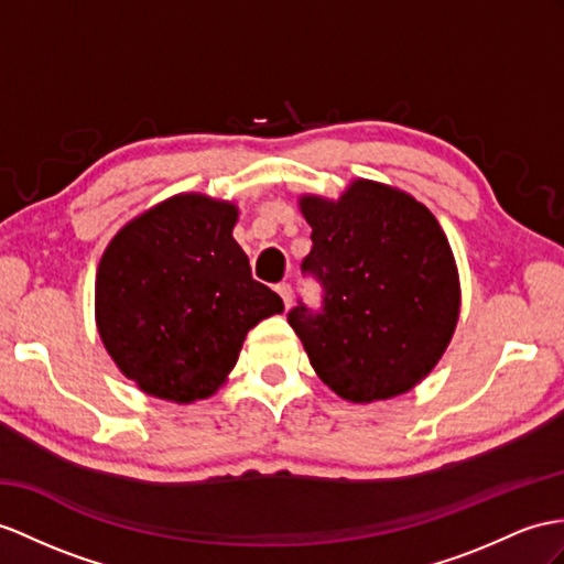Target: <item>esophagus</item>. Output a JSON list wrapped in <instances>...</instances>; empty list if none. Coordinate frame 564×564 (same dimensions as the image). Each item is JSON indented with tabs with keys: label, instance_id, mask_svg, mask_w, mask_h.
I'll use <instances>...</instances> for the list:
<instances>
[{
	"label": "esophagus",
	"instance_id": "1",
	"mask_svg": "<svg viewBox=\"0 0 564 564\" xmlns=\"http://www.w3.org/2000/svg\"><path fill=\"white\" fill-rule=\"evenodd\" d=\"M274 290H278V294L282 296L284 306L290 308V306H292V284H290V282H280L278 286H274Z\"/></svg>",
	"mask_w": 564,
	"mask_h": 564
}]
</instances>
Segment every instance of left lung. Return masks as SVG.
I'll return each mask as SVG.
<instances>
[{
	"label": "left lung",
	"mask_w": 564,
	"mask_h": 564,
	"mask_svg": "<svg viewBox=\"0 0 564 564\" xmlns=\"http://www.w3.org/2000/svg\"><path fill=\"white\" fill-rule=\"evenodd\" d=\"M325 286L321 313L290 311V325L325 386L354 404L416 388L443 359L459 321L455 253L435 215L402 188L354 178L337 200L299 196Z\"/></svg>",
	"instance_id": "8db88e82"
}]
</instances>
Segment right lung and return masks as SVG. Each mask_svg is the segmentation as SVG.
Wrapping results in <instances>:
<instances>
[{"label": "right lung", "mask_w": 564, "mask_h": 564, "mask_svg": "<svg viewBox=\"0 0 564 564\" xmlns=\"http://www.w3.org/2000/svg\"><path fill=\"white\" fill-rule=\"evenodd\" d=\"M239 208L176 194L123 225L95 274V325L141 392L174 404L227 382L249 329L282 313L231 237Z\"/></svg>", "instance_id": "1"}]
</instances>
